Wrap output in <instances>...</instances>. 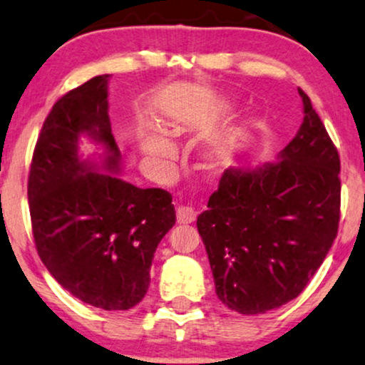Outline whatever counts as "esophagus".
I'll list each match as a JSON object with an SVG mask.
<instances>
[{
  "instance_id": "esophagus-1",
  "label": "esophagus",
  "mask_w": 365,
  "mask_h": 365,
  "mask_svg": "<svg viewBox=\"0 0 365 365\" xmlns=\"http://www.w3.org/2000/svg\"><path fill=\"white\" fill-rule=\"evenodd\" d=\"M176 216H178L179 225H189L196 220V211H194L191 206H179L176 211Z\"/></svg>"
}]
</instances>
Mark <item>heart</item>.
Wrapping results in <instances>:
<instances>
[{
	"mask_svg": "<svg viewBox=\"0 0 365 365\" xmlns=\"http://www.w3.org/2000/svg\"><path fill=\"white\" fill-rule=\"evenodd\" d=\"M186 124L181 120H173L168 124V132L173 135H182L186 132ZM142 148H144L145 153H148L150 158L158 159V160H171L176 155V149L174 145L169 142L165 137L155 134L153 130H148L142 134ZM228 159V154L225 150H220L215 155H211L212 165L220 164L221 160Z\"/></svg>",
	"mask_w": 365,
	"mask_h": 365,
	"instance_id": "obj_1",
	"label": "heart"
}]
</instances>
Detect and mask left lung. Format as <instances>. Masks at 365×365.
Listing matches in <instances>:
<instances>
[{
	"label": "left lung",
	"mask_w": 365,
	"mask_h": 365,
	"mask_svg": "<svg viewBox=\"0 0 365 365\" xmlns=\"http://www.w3.org/2000/svg\"><path fill=\"white\" fill-rule=\"evenodd\" d=\"M298 93L304 122L277 163L226 169L197 216L216 295L245 315L300 295L337 236L339 153L309 96Z\"/></svg>",
	"instance_id": "8db88e82"
}]
</instances>
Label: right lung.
Masks as SVG:
<instances>
[{
    "mask_svg": "<svg viewBox=\"0 0 365 365\" xmlns=\"http://www.w3.org/2000/svg\"><path fill=\"white\" fill-rule=\"evenodd\" d=\"M98 75L55 102L41 127L28 202L36 252L51 277L85 304L129 310L148 293L155 248L176 223L173 196L122 181L120 150ZM88 135L106 149L102 166L78 155Z\"/></svg>",
    "mask_w": 365,
    "mask_h": 365,
    "instance_id": "right-lung-1",
    "label": "right lung"
}]
</instances>
